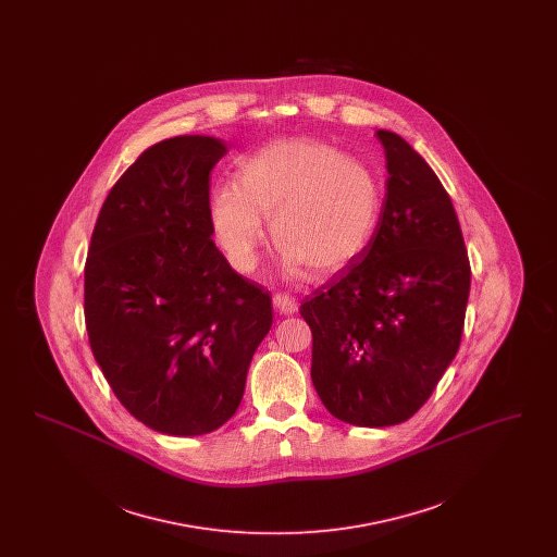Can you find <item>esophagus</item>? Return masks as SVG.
Returning a JSON list of instances; mask_svg holds the SVG:
<instances>
[{"instance_id":"obj_1","label":"esophagus","mask_w":557,"mask_h":557,"mask_svg":"<svg viewBox=\"0 0 557 557\" xmlns=\"http://www.w3.org/2000/svg\"><path fill=\"white\" fill-rule=\"evenodd\" d=\"M273 307H275V311L282 313V315H292V313L298 311L296 298H294L292 294H286V292L273 294Z\"/></svg>"}]
</instances>
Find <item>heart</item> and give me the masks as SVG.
<instances>
[{
    "label": "heart",
    "mask_w": 557,
    "mask_h": 557,
    "mask_svg": "<svg viewBox=\"0 0 557 557\" xmlns=\"http://www.w3.org/2000/svg\"><path fill=\"white\" fill-rule=\"evenodd\" d=\"M384 191L366 162L307 139L269 144L239 166L238 184L212 191L209 223L227 263L250 273L271 238L290 271L325 277L355 263L375 238Z\"/></svg>",
    "instance_id": "heart-1"
}]
</instances>
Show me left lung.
Masks as SVG:
<instances>
[{
    "label": "left lung",
    "instance_id": "left-lung-1",
    "mask_svg": "<svg viewBox=\"0 0 557 557\" xmlns=\"http://www.w3.org/2000/svg\"><path fill=\"white\" fill-rule=\"evenodd\" d=\"M386 152V198L370 248L309 294L311 377L346 424L409 420L461 343L470 259L449 194L400 135L375 133Z\"/></svg>",
    "mask_w": 557,
    "mask_h": 557
}]
</instances>
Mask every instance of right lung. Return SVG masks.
<instances>
[{"label":"right lung","instance_id":"1","mask_svg":"<svg viewBox=\"0 0 557 557\" xmlns=\"http://www.w3.org/2000/svg\"><path fill=\"white\" fill-rule=\"evenodd\" d=\"M225 146L182 135L112 186L85 261V327L114 397L141 424L198 436L238 409L271 327V294L214 246L211 171Z\"/></svg>","mask_w":557,"mask_h":557}]
</instances>
